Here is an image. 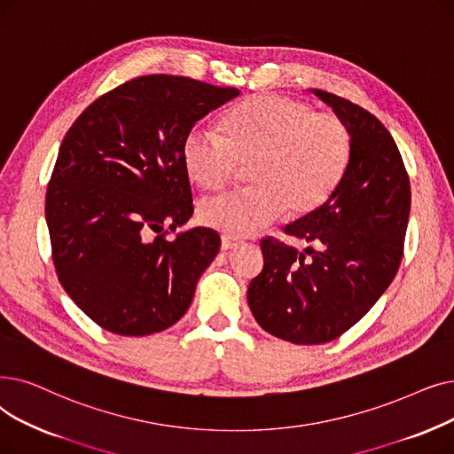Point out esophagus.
I'll use <instances>...</instances> for the list:
<instances>
[{
  "instance_id": "obj_1",
  "label": "esophagus",
  "mask_w": 454,
  "mask_h": 454,
  "mask_svg": "<svg viewBox=\"0 0 454 454\" xmlns=\"http://www.w3.org/2000/svg\"><path fill=\"white\" fill-rule=\"evenodd\" d=\"M239 245H241V241H239V239L230 238V235H223V239H221V248H223L224 252L233 250V248H238Z\"/></svg>"
}]
</instances>
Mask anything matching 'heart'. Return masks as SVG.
<instances>
[{"instance_id":"b5f03b06","label":"heart","mask_w":454,"mask_h":454,"mask_svg":"<svg viewBox=\"0 0 454 454\" xmlns=\"http://www.w3.org/2000/svg\"><path fill=\"white\" fill-rule=\"evenodd\" d=\"M352 135L336 116L282 94H258L230 111L224 133L194 124L182 141L189 178L219 189L247 165L245 189L209 196L199 204L204 226L226 235H248L286 211L317 209L343 180Z\"/></svg>"}]
</instances>
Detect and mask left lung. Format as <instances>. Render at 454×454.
Wrapping results in <instances>:
<instances>
[{
  "label": "left lung",
  "instance_id": "8db88e82",
  "mask_svg": "<svg viewBox=\"0 0 454 454\" xmlns=\"http://www.w3.org/2000/svg\"><path fill=\"white\" fill-rule=\"evenodd\" d=\"M352 135L340 185L302 219L284 228L308 247L265 238L263 270L248 286V306L272 336L319 345L340 338L380 299L399 270L410 215V180L401 152L377 116L341 96L311 90Z\"/></svg>",
  "mask_w": 454,
  "mask_h": 454
}]
</instances>
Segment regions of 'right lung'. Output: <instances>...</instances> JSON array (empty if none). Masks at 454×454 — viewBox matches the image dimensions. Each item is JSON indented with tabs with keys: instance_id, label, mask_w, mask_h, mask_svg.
Segmentation results:
<instances>
[{
	"instance_id": "1",
	"label": "right lung",
	"mask_w": 454,
	"mask_h": 454,
	"mask_svg": "<svg viewBox=\"0 0 454 454\" xmlns=\"http://www.w3.org/2000/svg\"><path fill=\"white\" fill-rule=\"evenodd\" d=\"M235 96L191 77L141 75L67 131L46 191L51 258L68 297L104 330L148 336L189 309L221 238L192 228L167 239L194 209L182 141Z\"/></svg>"
}]
</instances>
